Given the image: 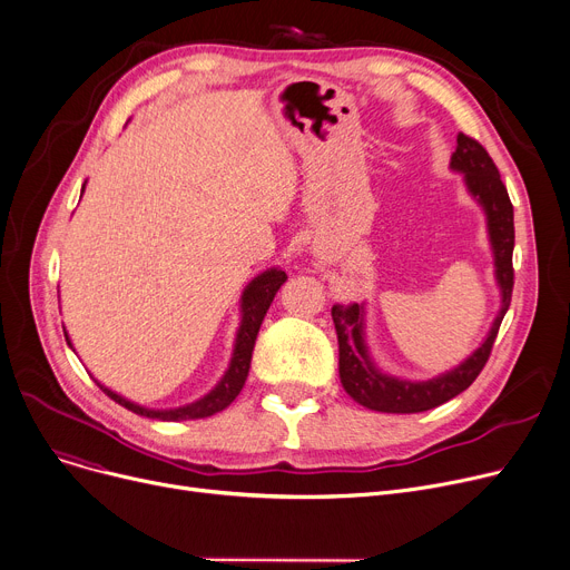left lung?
Returning <instances> with one entry per match:
<instances>
[{
  "label": "left lung",
  "instance_id": "left-lung-1",
  "mask_svg": "<svg viewBox=\"0 0 570 570\" xmlns=\"http://www.w3.org/2000/svg\"><path fill=\"white\" fill-rule=\"evenodd\" d=\"M453 170L464 173L466 186L472 195L483 205L488 214V229L490 242L494 248V264H497V281L504 294V304L492 324L490 336L485 343L466 358L455 371L430 380V382H400L393 377L382 375L377 367L367 358L363 345V315L358 304H333L331 317L336 324L338 333V350H341V382L345 391L356 400L358 405L389 412V414H416L432 407H440L449 403L451 397L470 389L472 382L481 375L483 365L490 358L494 338L499 333L501 320H504L511 294H513V246H515V227H513V205L509 190L499 177V170L485 147L460 132L455 154L451 156Z\"/></svg>",
  "mask_w": 570,
  "mask_h": 570
}]
</instances>
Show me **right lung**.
Returning <instances> with one entry per match:
<instances>
[{
    "label": "right lung",
    "instance_id": "right-lung-1",
    "mask_svg": "<svg viewBox=\"0 0 570 570\" xmlns=\"http://www.w3.org/2000/svg\"><path fill=\"white\" fill-rule=\"evenodd\" d=\"M85 188V186H82ZM287 281L285 272L281 269H272V272H264L262 276H257L244 292L242 296V311H244V320H242V326H239V333H237V345H234V356H232V363L227 367L225 377L220 380V384L209 393L205 395L203 400H197V403L193 405H186V407H179V410H165V412H156V410H145L140 405H132L128 403V400H124L121 395L112 393L110 389L106 386H98L104 389L115 403H119L121 407L136 412L140 416H149V419H160V421H184V419H205V416H212L216 412H223L227 405H232V400L239 395V391L244 389L246 384V377H248V371H250V358H253V347H255V341H257V333H259V326L264 322V315L266 311H269L272 301L276 296V292L283 287V283ZM66 336V331H63ZM66 343L71 345V341L66 338Z\"/></svg>",
    "mask_w": 570,
    "mask_h": 570
}]
</instances>
